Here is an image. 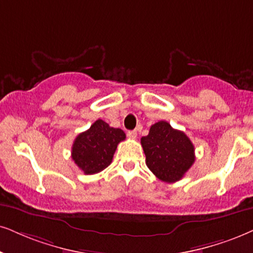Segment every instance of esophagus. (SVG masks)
<instances>
[{
    "instance_id": "1",
    "label": "esophagus",
    "mask_w": 253,
    "mask_h": 253,
    "mask_svg": "<svg viewBox=\"0 0 253 253\" xmlns=\"http://www.w3.org/2000/svg\"><path fill=\"white\" fill-rule=\"evenodd\" d=\"M127 136H128L129 139H136L137 136L136 130H128V132H127Z\"/></svg>"
}]
</instances>
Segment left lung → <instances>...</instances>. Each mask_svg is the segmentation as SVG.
<instances>
[{"label": "left lung", "mask_w": 253, "mask_h": 253, "mask_svg": "<svg viewBox=\"0 0 253 253\" xmlns=\"http://www.w3.org/2000/svg\"><path fill=\"white\" fill-rule=\"evenodd\" d=\"M146 165L159 180L180 181L195 162L193 142L183 132L174 129L167 121H159L141 137Z\"/></svg>", "instance_id": "obj_1"}]
</instances>
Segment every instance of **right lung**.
Instances as JSON below:
<instances>
[{
	"instance_id": "1",
	"label": "right lung",
	"mask_w": 253,
	"mask_h": 253,
	"mask_svg": "<svg viewBox=\"0 0 253 253\" xmlns=\"http://www.w3.org/2000/svg\"><path fill=\"white\" fill-rule=\"evenodd\" d=\"M126 139L123 129L113 128L101 119L76 137L71 156L86 175L97 174L111 165L118 143Z\"/></svg>"
}]
</instances>
